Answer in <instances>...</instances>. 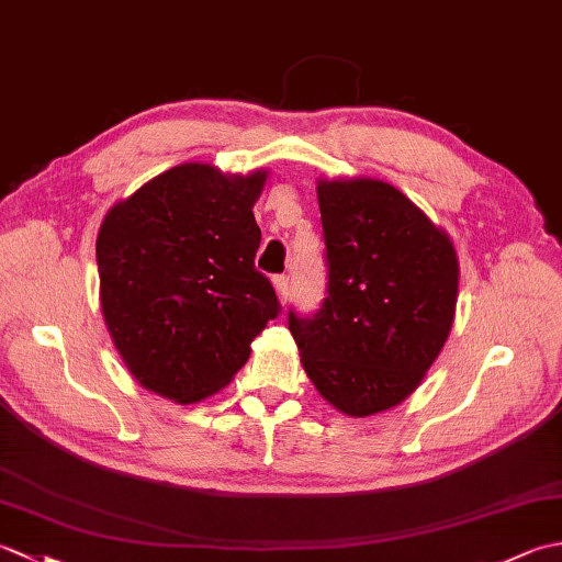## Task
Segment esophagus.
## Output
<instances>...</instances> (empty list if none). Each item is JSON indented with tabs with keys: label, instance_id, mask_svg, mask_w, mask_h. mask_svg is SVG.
<instances>
[{
	"label": "esophagus",
	"instance_id": "esophagus-1",
	"mask_svg": "<svg viewBox=\"0 0 562 562\" xmlns=\"http://www.w3.org/2000/svg\"><path fill=\"white\" fill-rule=\"evenodd\" d=\"M272 288H274V292H278V300L282 304H288V300H290V278L278 274V278H272Z\"/></svg>",
	"mask_w": 562,
	"mask_h": 562
}]
</instances>
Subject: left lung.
I'll list each match as a JSON object with an SVG mask.
<instances>
[{
	"label": "left lung",
	"instance_id": "1",
	"mask_svg": "<svg viewBox=\"0 0 562 562\" xmlns=\"http://www.w3.org/2000/svg\"><path fill=\"white\" fill-rule=\"evenodd\" d=\"M328 296L290 314L302 367L333 408L369 417L423 384L451 333L459 256L449 234L379 178H318Z\"/></svg>",
	"mask_w": 562,
	"mask_h": 562
}]
</instances>
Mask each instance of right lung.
Listing matches in <instances>:
<instances>
[{
    "label": "right lung",
    "instance_id": "right-lung-1",
    "mask_svg": "<svg viewBox=\"0 0 562 562\" xmlns=\"http://www.w3.org/2000/svg\"><path fill=\"white\" fill-rule=\"evenodd\" d=\"M266 181V169L241 176L188 161L105 212L97 236L101 314L139 386L181 405L214 396L280 314L254 266V205Z\"/></svg>",
    "mask_w": 562,
    "mask_h": 562
}]
</instances>
